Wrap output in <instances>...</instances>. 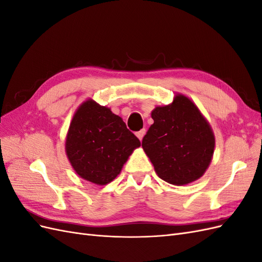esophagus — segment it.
I'll list each match as a JSON object with an SVG mask.
<instances>
[{"label": "esophagus", "instance_id": "1", "mask_svg": "<svg viewBox=\"0 0 262 262\" xmlns=\"http://www.w3.org/2000/svg\"><path fill=\"white\" fill-rule=\"evenodd\" d=\"M145 129H142V130H140V131H138L136 134H137V137L139 138V140L140 141H142V139H143V137H144V134H145Z\"/></svg>", "mask_w": 262, "mask_h": 262}]
</instances>
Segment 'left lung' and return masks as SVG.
<instances>
[{"mask_svg": "<svg viewBox=\"0 0 262 262\" xmlns=\"http://www.w3.org/2000/svg\"><path fill=\"white\" fill-rule=\"evenodd\" d=\"M154 123L142 147L161 179L182 186L199 179L212 160L215 140L193 102L177 95L168 106L152 112Z\"/></svg>", "mask_w": 262, "mask_h": 262, "instance_id": "8db88e82", "label": "left lung"}]
</instances>
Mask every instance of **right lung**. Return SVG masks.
Wrapping results in <instances>:
<instances>
[{
  "instance_id": "obj_1",
  "label": "right lung",
  "mask_w": 262,
  "mask_h": 262,
  "mask_svg": "<svg viewBox=\"0 0 262 262\" xmlns=\"http://www.w3.org/2000/svg\"><path fill=\"white\" fill-rule=\"evenodd\" d=\"M140 140L109 108L87 100L77 109L66 142L69 161L82 178L107 185L121 171Z\"/></svg>"
}]
</instances>
